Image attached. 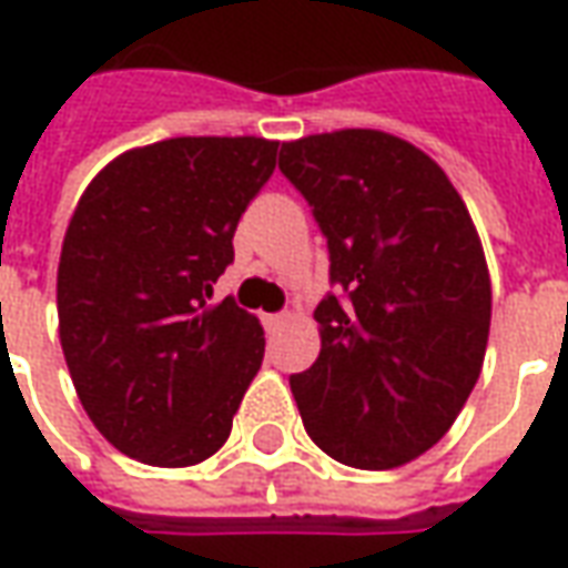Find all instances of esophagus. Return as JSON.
Returning <instances> with one entry per match:
<instances>
[{"mask_svg": "<svg viewBox=\"0 0 568 568\" xmlns=\"http://www.w3.org/2000/svg\"><path fill=\"white\" fill-rule=\"evenodd\" d=\"M285 320H288V313H264V325H267L271 332H273V328H280Z\"/></svg>", "mask_w": 568, "mask_h": 568, "instance_id": "obj_1", "label": "esophagus"}]
</instances>
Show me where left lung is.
Segmentation results:
<instances>
[{
  "mask_svg": "<svg viewBox=\"0 0 568 568\" xmlns=\"http://www.w3.org/2000/svg\"><path fill=\"white\" fill-rule=\"evenodd\" d=\"M280 172L313 205L332 283L320 356L292 375L301 422L335 462L390 470L449 430L489 344L479 233L446 172L378 129L285 141Z\"/></svg>",
  "mask_w": 568,
  "mask_h": 568,
  "instance_id": "1",
  "label": "left lung"
}]
</instances>
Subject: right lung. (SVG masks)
Masks as SVG:
<instances>
[{
    "mask_svg": "<svg viewBox=\"0 0 568 568\" xmlns=\"http://www.w3.org/2000/svg\"><path fill=\"white\" fill-rule=\"evenodd\" d=\"M280 141L169 138L91 178L58 264V328L91 424L122 455L190 467L227 443L264 328L212 301Z\"/></svg>",
    "mask_w": 568,
    "mask_h": 568,
    "instance_id": "obj_1",
    "label": "right lung"
}]
</instances>
